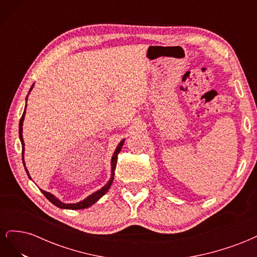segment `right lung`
Wrapping results in <instances>:
<instances>
[{
	"instance_id": "add662e5",
	"label": "right lung",
	"mask_w": 257,
	"mask_h": 257,
	"mask_svg": "<svg viewBox=\"0 0 257 257\" xmlns=\"http://www.w3.org/2000/svg\"><path fill=\"white\" fill-rule=\"evenodd\" d=\"M33 85L34 84H32V87H31L29 93L31 92V90L33 89ZM27 99H28V96H27ZM26 108H27V105H26ZM26 108H25V111H23V114H22L21 119H20V122H19V138H20V142H21V145H22V163H23V166H25V169H26V172L28 174V177L31 179V176H30L28 169L26 167L25 157H23V153H25V142H23V137H22V125H23V120H25V115H26ZM124 141H125V139H123V141L120 142V144L118 145V147H116V149L113 152V155H112V158H111V177H110V180L108 181L103 186L102 189L94 192V193H92L91 195L88 196L87 198H84L83 200L79 201V203H76V204H64V203H62L60 199H58L56 196L52 195L51 193L46 192L44 190H41V192L46 196V198H47L50 201V203H52L54 206H57V207H59L61 209H72V210L85 209V208L92 206L93 204H95L100 197L105 195V194L107 193V191L109 190V188L111 186V183H112L113 178H114V169H115V166H116V158H118V154H119V152L122 149V146L124 144Z\"/></svg>"
}]
</instances>
